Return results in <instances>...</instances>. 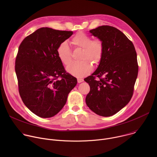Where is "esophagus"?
Returning <instances> with one entry per match:
<instances>
[{"mask_svg":"<svg viewBox=\"0 0 157 157\" xmlns=\"http://www.w3.org/2000/svg\"><path fill=\"white\" fill-rule=\"evenodd\" d=\"M83 79H80V78H78V83H81V82H83Z\"/></svg>","mask_w":157,"mask_h":157,"instance_id":"1","label":"esophagus"}]
</instances>
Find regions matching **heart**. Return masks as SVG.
I'll list each match as a JSON object with an SVG mask.
<instances>
[{
    "instance_id": "b5f03b06",
    "label": "heart",
    "mask_w": 157,
    "mask_h": 157,
    "mask_svg": "<svg viewBox=\"0 0 157 157\" xmlns=\"http://www.w3.org/2000/svg\"><path fill=\"white\" fill-rule=\"evenodd\" d=\"M75 48L82 49L78 62H73L66 67V71L70 75L82 78L92 71V66H97L102 59L104 52L103 43L101 40H93L87 34L79 32L71 40ZM57 56L64 65L68 64L71 60V53L68 43L64 41L59 44L56 50Z\"/></svg>"
}]
</instances>
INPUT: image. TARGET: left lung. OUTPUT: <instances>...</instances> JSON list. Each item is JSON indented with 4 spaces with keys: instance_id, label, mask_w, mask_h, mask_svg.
Listing matches in <instances>:
<instances>
[{
    "instance_id": "obj_1",
    "label": "left lung",
    "mask_w": 157,
    "mask_h": 157,
    "mask_svg": "<svg viewBox=\"0 0 157 157\" xmlns=\"http://www.w3.org/2000/svg\"><path fill=\"white\" fill-rule=\"evenodd\" d=\"M89 32L102 41L104 52L96 70L84 79L90 86L86 102L96 114L112 116L132 98L139 70L137 53L132 42L115 27L102 25Z\"/></svg>"
}]
</instances>
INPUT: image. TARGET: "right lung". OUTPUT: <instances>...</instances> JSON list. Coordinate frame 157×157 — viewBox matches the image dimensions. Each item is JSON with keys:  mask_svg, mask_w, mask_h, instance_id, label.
Returning a JSON list of instances; mask_svg holds the SVG:
<instances>
[{"mask_svg": "<svg viewBox=\"0 0 157 157\" xmlns=\"http://www.w3.org/2000/svg\"><path fill=\"white\" fill-rule=\"evenodd\" d=\"M73 33L43 27L19 46L15 67L19 93L26 107L40 117L57 114L77 84L76 78L66 73L56 53L59 44Z\"/></svg>", "mask_w": 157, "mask_h": 157, "instance_id": "add662e5", "label": "right lung"}]
</instances>
